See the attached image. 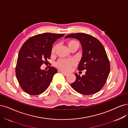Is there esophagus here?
Listing matches in <instances>:
<instances>
[{
  "mask_svg": "<svg viewBox=\"0 0 128 128\" xmlns=\"http://www.w3.org/2000/svg\"><path fill=\"white\" fill-rule=\"evenodd\" d=\"M61 73H62V74H63L64 76H68V73H65V72H61Z\"/></svg>",
  "mask_w": 128,
  "mask_h": 128,
  "instance_id": "esophagus-1",
  "label": "esophagus"
}]
</instances>
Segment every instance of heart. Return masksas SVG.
Segmentation results:
<instances>
[{"mask_svg":"<svg viewBox=\"0 0 128 128\" xmlns=\"http://www.w3.org/2000/svg\"><path fill=\"white\" fill-rule=\"evenodd\" d=\"M78 42L76 41H71L68 43V46L70 45L73 44L74 43ZM57 46L56 45L53 47L52 49V52H54L57 48ZM76 64V61L74 58H70V59H66V58H60L56 63V66L60 68V70H62L63 71L68 72L71 69V68Z\"/></svg>","mask_w":128,"mask_h":128,"instance_id":"heart-1","label":"heart"}]
</instances>
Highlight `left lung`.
<instances>
[{"label": "left lung", "mask_w": 128, "mask_h": 128, "mask_svg": "<svg viewBox=\"0 0 128 128\" xmlns=\"http://www.w3.org/2000/svg\"><path fill=\"white\" fill-rule=\"evenodd\" d=\"M66 38L80 41L82 56L78 65V70H86L85 75L80 76L76 73V80L71 84L76 92L89 95L100 92L106 83L110 71V64L105 49L102 43L93 36L83 33L72 34Z\"/></svg>", "instance_id": "obj_1"}]
</instances>
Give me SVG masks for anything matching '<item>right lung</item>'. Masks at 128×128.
<instances>
[{
	"mask_svg": "<svg viewBox=\"0 0 128 128\" xmlns=\"http://www.w3.org/2000/svg\"><path fill=\"white\" fill-rule=\"evenodd\" d=\"M63 34L44 33L32 36L23 44L18 52L16 76L20 87L31 95L42 94L50 84L57 70L41 69L51 56L52 44Z\"/></svg>",
	"mask_w": 128,
	"mask_h": 128,
	"instance_id": "right-lung-1",
	"label": "right lung"
}]
</instances>
